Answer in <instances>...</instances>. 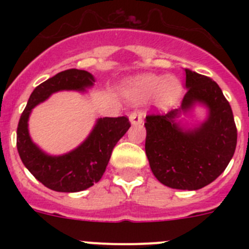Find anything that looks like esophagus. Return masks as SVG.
I'll return each mask as SVG.
<instances>
[{"mask_svg": "<svg viewBox=\"0 0 249 249\" xmlns=\"http://www.w3.org/2000/svg\"><path fill=\"white\" fill-rule=\"evenodd\" d=\"M129 121L132 124H141L143 121V112L140 109H135L129 113Z\"/></svg>", "mask_w": 249, "mask_h": 249, "instance_id": "esophagus-1", "label": "esophagus"}]
</instances>
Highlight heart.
Masks as SVG:
<instances>
[{"mask_svg": "<svg viewBox=\"0 0 249 249\" xmlns=\"http://www.w3.org/2000/svg\"><path fill=\"white\" fill-rule=\"evenodd\" d=\"M182 86L176 77L144 74L136 78L127 89L135 101H146L156 93V102L160 108H168L179 98Z\"/></svg>", "mask_w": 249, "mask_h": 249, "instance_id": "obj_1", "label": "heart"}]
</instances>
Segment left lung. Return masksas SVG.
Returning <instances> with one entry per match:
<instances>
[{
	"label": "left lung",
	"instance_id": "1",
	"mask_svg": "<svg viewBox=\"0 0 249 249\" xmlns=\"http://www.w3.org/2000/svg\"><path fill=\"white\" fill-rule=\"evenodd\" d=\"M186 94L181 108L146 116V155L160 183L176 190H199L223 172L234 155L237 127L230 102L210 77L186 70ZM196 102L210 108L199 129L183 131L174 122L177 114Z\"/></svg>",
	"mask_w": 249,
	"mask_h": 249
}]
</instances>
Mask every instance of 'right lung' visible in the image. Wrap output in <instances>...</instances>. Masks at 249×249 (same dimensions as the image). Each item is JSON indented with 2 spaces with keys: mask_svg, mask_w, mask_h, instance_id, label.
Segmentation results:
<instances>
[{
  "mask_svg": "<svg viewBox=\"0 0 249 249\" xmlns=\"http://www.w3.org/2000/svg\"><path fill=\"white\" fill-rule=\"evenodd\" d=\"M89 72L66 70L38 85L28 98L17 127V151L26 168L43 186L57 192H80L97 183L106 171L113 147L131 127L127 116L105 117L97 121L89 138L67 155L52 157L31 141L27 121L31 109L62 89L83 91L93 85Z\"/></svg>",
  "mask_w": 249,
  "mask_h": 249,
  "instance_id": "add662e5",
  "label": "right lung"
}]
</instances>
